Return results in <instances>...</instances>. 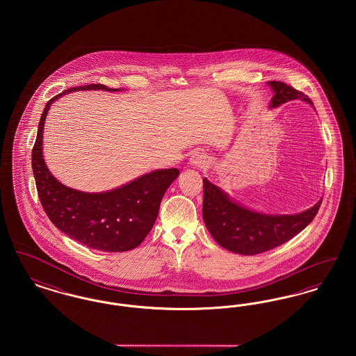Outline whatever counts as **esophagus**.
I'll list each match as a JSON object with an SVG mask.
<instances>
[{
    "mask_svg": "<svg viewBox=\"0 0 356 356\" xmlns=\"http://www.w3.org/2000/svg\"><path fill=\"white\" fill-rule=\"evenodd\" d=\"M189 163L193 168H200V170L208 168V160H207V157L204 156L203 153H195L189 159Z\"/></svg>",
    "mask_w": 356,
    "mask_h": 356,
    "instance_id": "obj_1",
    "label": "esophagus"
}]
</instances>
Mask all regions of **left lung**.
Returning a JSON list of instances; mask_svg holds the SVG:
<instances>
[{
  "instance_id": "1",
  "label": "left lung",
  "mask_w": 356,
  "mask_h": 356,
  "mask_svg": "<svg viewBox=\"0 0 356 356\" xmlns=\"http://www.w3.org/2000/svg\"><path fill=\"white\" fill-rule=\"evenodd\" d=\"M273 97L270 108L300 99L314 105L302 92L282 81H268ZM203 219L207 229L222 248L238 254L270 251L298 235L316 216L322 200L295 215H268L243 207L219 186L203 179Z\"/></svg>"
}]
</instances>
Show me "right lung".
<instances>
[{"label":"right lung","instance_id":"add662e5","mask_svg":"<svg viewBox=\"0 0 356 356\" xmlns=\"http://www.w3.org/2000/svg\"><path fill=\"white\" fill-rule=\"evenodd\" d=\"M119 92L106 85L67 89L47 102L32 151V170L40 200L51 222L67 236L104 252L131 251L151 232L161 199L179 170H156L105 192H83L61 184L45 164L42 135L53 102L76 90Z\"/></svg>","mask_w":356,"mask_h":356}]
</instances>
